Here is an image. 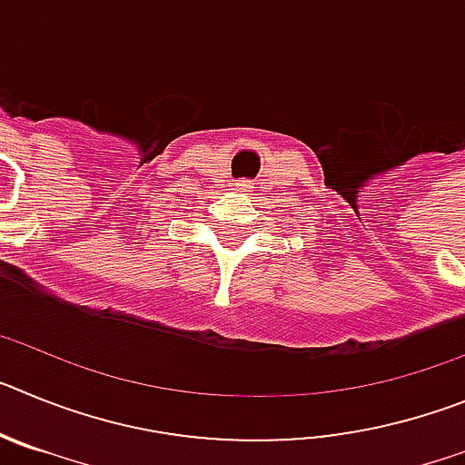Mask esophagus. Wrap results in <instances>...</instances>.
Here are the masks:
<instances>
[{"label": "esophagus", "mask_w": 465, "mask_h": 465, "mask_svg": "<svg viewBox=\"0 0 465 465\" xmlns=\"http://www.w3.org/2000/svg\"><path fill=\"white\" fill-rule=\"evenodd\" d=\"M235 186L240 188V191H249V188H253L252 182H240V183H235Z\"/></svg>", "instance_id": "1"}]
</instances>
